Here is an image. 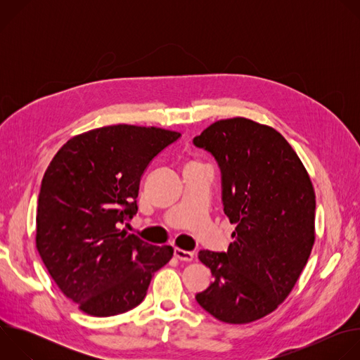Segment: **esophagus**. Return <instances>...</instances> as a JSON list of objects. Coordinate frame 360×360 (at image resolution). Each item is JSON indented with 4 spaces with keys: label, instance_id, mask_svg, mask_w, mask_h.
Masks as SVG:
<instances>
[{
    "label": "esophagus",
    "instance_id": "34e87169",
    "mask_svg": "<svg viewBox=\"0 0 360 360\" xmlns=\"http://www.w3.org/2000/svg\"><path fill=\"white\" fill-rule=\"evenodd\" d=\"M174 256L176 259H179V261H186V262H191V261H193V253L192 252H188V250H182V249H179V248H175L174 249Z\"/></svg>",
    "mask_w": 360,
    "mask_h": 360
}]
</instances>
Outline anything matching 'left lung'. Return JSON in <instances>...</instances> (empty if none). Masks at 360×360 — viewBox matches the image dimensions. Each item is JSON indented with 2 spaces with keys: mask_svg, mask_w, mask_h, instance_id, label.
I'll use <instances>...</instances> for the list:
<instances>
[{
  "mask_svg": "<svg viewBox=\"0 0 360 360\" xmlns=\"http://www.w3.org/2000/svg\"><path fill=\"white\" fill-rule=\"evenodd\" d=\"M192 142L218 162L224 212L236 225L226 252H199L214 282L195 299L218 321H258L286 299L309 259L311 178L278 131L246 118L217 121Z\"/></svg>",
  "mask_w": 360,
  "mask_h": 360,
  "instance_id": "8db88e82",
  "label": "left lung"
}]
</instances>
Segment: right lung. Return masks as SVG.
<instances>
[{
  "mask_svg": "<svg viewBox=\"0 0 360 360\" xmlns=\"http://www.w3.org/2000/svg\"><path fill=\"white\" fill-rule=\"evenodd\" d=\"M181 134L111 125L71 138L46 168L37 208V249L61 292L91 316L138 306L172 246L121 231L138 212L141 178Z\"/></svg>",
  "mask_w": 360,
  "mask_h": 360,
  "instance_id": "right-lung-1",
  "label": "right lung"
}]
</instances>
